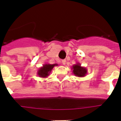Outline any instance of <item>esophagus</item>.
Instances as JSON below:
<instances>
[{"instance_id": "obj_1", "label": "esophagus", "mask_w": 121, "mask_h": 121, "mask_svg": "<svg viewBox=\"0 0 121 121\" xmlns=\"http://www.w3.org/2000/svg\"><path fill=\"white\" fill-rule=\"evenodd\" d=\"M62 64L63 65H65V64H66V60L65 59L62 60Z\"/></svg>"}]
</instances>
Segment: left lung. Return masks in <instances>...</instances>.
<instances>
[{
	"instance_id": "obj_1",
	"label": "left lung",
	"mask_w": 121,
	"mask_h": 121,
	"mask_svg": "<svg viewBox=\"0 0 121 121\" xmlns=\"http://www.w3.org/2000/svg\"><path fill=\"white\" fill-rule=\"evenodd\" d=\"M73 73L77 77L83 78L87 74V70L85 67H82L79 63H76L71 67Z\"/></svg>"
}]
</instances>
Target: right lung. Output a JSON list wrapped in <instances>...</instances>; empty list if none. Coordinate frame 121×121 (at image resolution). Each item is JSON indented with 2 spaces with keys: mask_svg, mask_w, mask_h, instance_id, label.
I'll list each match as a JSON object with an SVG mask.
<instances>
[{
  "mask_svg": "<svg viewBox=\"0 0 121 121\" xmlns=\"http://www.w3.org/2000/svg\"><path fill=\"white\" fill-rule=\"evenodd\" d=\"M57 64H45L43 65L42 67L39 68L37 71V75L40 78H45L50 75L51 70H53L55 66H57Z\"/></svg>",
  "mask_w": 121,
  "mask_h": 121,
  "instance_id": "obj_1",
  "label": "right lung"
}]
</instances>
